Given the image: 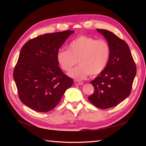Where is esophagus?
Returning <instances> with one entry per match:
<instances>
[{
	"label": "esophagus",
	"mask_w": 146,
	"mask_h": 146,
	"mask_svg": "<svg viewBox=\"0 0 146 146\" xmlns=\"http://www.w3.org/2000/svg\"><path fill=\"white\" fill-rule=\"evenodd\" d=\"M74 83H75V85H82L83 83L82 82H78V81H75L74 82Z\"/></svg>",
	"instance_id": "obj_1"
}]
</instances>
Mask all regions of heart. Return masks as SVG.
<instances>
[{
	"mask_svg": "<svg viewBox=\"0 0 146 146\" xmlns=\"http://www.w3.org/2000/svg\"><path fill=\"white\" fill-rule=\"evenodd\" d=\"M110 56V47L104 39L82 36L68 46V50L60 49L56 54L57 61L62 70H71L77 62L78 66L71 70L69 76L76 80H84L90 75L95 76L107 66Z\"/></svg>",
	"mask_w": 146,
	"mask_h": 146,
	"instance_id": "heart-1",
	"label": "heart"
}]
</instances>
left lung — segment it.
<instances>
[{
	"label": "left lung",
	"mask_w": 146,
	"mask_h": 146,
	"mask_svg": "<svg viewBox=\"0 0 146 146\" xmlns=\"http://www.w3.org/2000/svg\"><path fill=\"white\" fill-rule=\"evenodd\" d=\"M110 47V56L104 70L90 82L95 91L88 97L98 108L116 106L127 98L136 75V66L128 44L109 31L97 29Z\"/></svg>",
	"instance_id": "1"
}]
</instances>
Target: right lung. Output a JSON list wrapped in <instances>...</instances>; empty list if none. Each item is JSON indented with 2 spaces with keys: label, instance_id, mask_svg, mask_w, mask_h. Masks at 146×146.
<instances>
[{
  "label": "right lung",
  "instance_id": "obj_1",
  "mask_svg": "<svg viewBox=\"0 0 146 146\" xmlns=\"http://www.w3.org/2000/svg\"><path fill=\"white\" fill-rule=\"evenodd\" d=\"M73 31L44 34L26 42L14 70L21 101L38 112H47L60 103L73 81L58 66L56 54Z\"/></svg>",
  "mask_w": 146,
  "mask_h": 146
}]
</instances>
